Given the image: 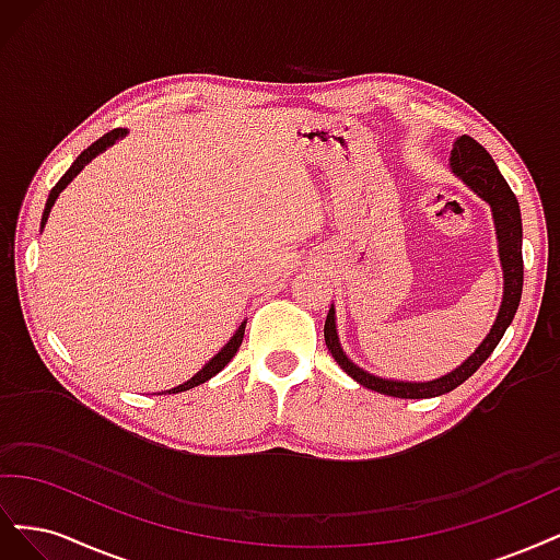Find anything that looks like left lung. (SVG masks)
Here are the masks:
<instances>
[{"label":"left lung","mask_w":560,"mask_h":560,"mask_svg":"<svg viewBox=\"0 0 560 560\" xmlns=\"http://www.w3.org/2000/svg\"><path fill=\"white\" fill-rule=\"evenodd\" d=\"M451 173L460 179L469 191L477 194L483 202H488L490 212H493V224H495V235H498V254H500V266H502V303L498 317L493 322V327L486 334L479 348L474 350L469 358L455 366L448 374L439 376L434 381H395V378H383L374 376L364 371L362 366L354 364L348 354L341 348V341H338V329H336V308L331 303L327 322H325V343L331 352V358L338 362L350 378L358 381L360 385L374 389V393L387 395V397H399V399H428V397H439L446 395L457 385H463L474 371H477L488 358L490 352L495 350L500 343V338L504 336L506 327L512 325V319L516 315L518 301H521V290H523V254H521V243H523V226H521V210H518V200L514 191L510 189V184L504 182L500 175L495 161L490 159L488 151L477 142L471 140L469 135H463L453 142L451 149Z\"/></svg>","instance_id":"left-lung-1"}]
</instances>
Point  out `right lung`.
<instances>
[{"label": "right lung", "instance_id": "add662e5", "mask_svg": "<svg viewBox=\"0 0 560 560\" xmlns=\"http://www.w3.org/2000/svg\"><path fill=\"white\" fill-rule=\"evenodd\" d=\"M126 138V128H116V130H112V132H107V135H103V138H100L97 142H93L89 149H83L81 154H79V159L70 165V171H67L62 177H60V182L54 186V189H50V194H48V200H46V208H44V214H42V231H44V226H46V219H48V214H50V208L56 206V200H58V196H60V191L65 189L67 184H70L83 167H86L95 156H100L103 154V151H107L112 144H116L118 140H124ZM245 325H247V319L245 322H241V327L235 329V334L231 336V341L219 350L214 358L202 366L198 374H194L189 381L186 383H182V385H177V387H171V389H165V395H177V393H184V389H191V387H196V385H200V383H206V381H210L212 376H217L219 371H222L231 360H233V354L238 352V348H241V343H243V336H245Z\"/></svg>", "mask_w": 560, "mask_h": 560}]
</instances>
